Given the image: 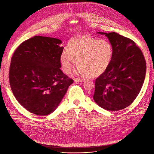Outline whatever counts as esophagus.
Here are the masks:
<instances>
[{"label":"esophagus","mask_w":154,"mask_h":154,"mask_svg":"<svg viewBox=\"0 0 154 154\" xmlns=\"http://www.w3.org/2000/svg\"><path fill=\"white\" fill-rule=\"evenodd\" d=\"M83 79H81V78H74V81L75 82H83Z\"/></svg>","instance_id":"1"}]
</instances>
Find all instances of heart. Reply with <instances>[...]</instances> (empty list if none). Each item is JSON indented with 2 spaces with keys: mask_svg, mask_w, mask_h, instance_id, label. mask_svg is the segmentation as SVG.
Returning <instances> with one entry per match:
<instances>
[{
  "mask_svg": "<svg viewBox=\"0 0 154 154\" xmlns=\"http://www.w3.org/2000/svg\"><path fill=\"white\" fill-rule=\"evenodd\" d=\"M114 57V48L109 40L91 36L74 37L60 56L63 71L69 74L76 64V74L95 77L108 69Z\"/></svg>",
  "mask_w": 154,
  "mask_h": 154,
  "instance_id": "obj_1",
  "label": "heart"
}]
</instances>
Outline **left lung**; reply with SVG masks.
I'll return each mask as SVG.
<instances>
[{
    "mask_svg": "<svg viewBox=\"0 0 154 154\" xmlns=\"http://www.w3.org/2000/svg\"><path fill=\"white\" fill-rule=\"evenodd\" d=\"M105 35L114 48L109 67L95 82L93 98L101 108L122 110L134 101L145 78L146 66L143 53L132 40L115 32Z\"/></svg>",
    "mask_w": 154,
    "mask_h": 154,
    "instance_id": "8db88e82",
    "label": "left lung"
}]
</instances>
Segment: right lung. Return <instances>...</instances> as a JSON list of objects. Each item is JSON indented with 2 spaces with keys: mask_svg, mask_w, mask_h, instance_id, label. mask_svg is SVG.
Returning a JSON list of instances; mask_svg holds the SVG:
<instances>
[{
  "mask_svg": "<svg viewBox=\"0 0 154 154\" xmlns=\"http://www.w3.org/2000/svg\"><path fill=\"white\" fill-rule=\"evenodd\" d=\"M61 40L35 36L17 48L9 80L16 100L30 112L47 116L56 110L73 83L60 69Z\"/></svg>",
  "mask_w": 154,
  "mask_h": 154,
  "instance_id": "add662e5",
  "label": "right lung"
}]
</instances>
